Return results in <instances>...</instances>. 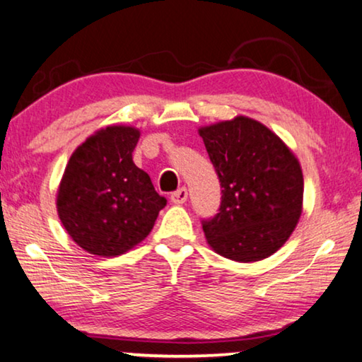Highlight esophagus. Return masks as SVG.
Returning a JSON list of instances; mask_svg holds the SVG:
<instances>
[{
    "instance_id": "34e87169",
    "label": "esophagus",
    "mask_w": 362,
    "mask_h": 362,
    "mask_svg": "<svg viewBox=\"0 0 362 362\" xmlns=\"http://www.w3.org/2000/svg\"><path fill=\"white\" fill-rule=\"evenodd\" d=\"M186 200H187V189L186 187L177 189L176 192L171 194V202L173 204H185Z\"/></svg>"
}]
</instances>
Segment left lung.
I'll return each mask as SVG.
<instances>
[{"instance_id": "1", "label": "left lung", "mask_w": 362, "mask_h": 362, "mask_svg": "<svg viewBox=\"0 0 362 362\" xmlns=\"http://www.w3.org/2000/svg\"><path fill=\"white\" fill-rule=\"evenodd\" d=\"M221 186L220 212L202 221L209 246L257 262L288 241L303 214L299 160L274 131L247 116L199 129Z\"/></svg>"}]
</instances>
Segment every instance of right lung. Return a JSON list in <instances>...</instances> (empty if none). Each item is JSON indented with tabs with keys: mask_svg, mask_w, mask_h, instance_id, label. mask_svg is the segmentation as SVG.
Instances as JSON below:
<instances>
[{
	"mask_svg": "<svg viewBox=\"0 0 362 362\" xmlns=\"http://www.w3.org/2000/svg\"><path fill=\"white\" fill-rule=\"evenodd\" d=\"M137 127L113 124L72 152L57 194V210L77 246L116 257L148 236L166 199L132 162Z\"/></svg>",
	"mask_w": 362,
	"mask_h": 362,
	"instance_id": "1",
	"label": "right lung"
}]
</instances>
